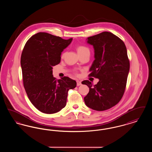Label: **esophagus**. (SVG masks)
Instances as JSON below:
<instances>
[{"label": "esophagus", "mask_w": 152, "mask_h": 152, "mask_svg": "<svg viewBox=\"0 0 152 152\" xmlns=\"http://www.w3.org/2000/svg\"><path fill=\"white\" fill-rule=\"evenodd\" d=\"M76 82H77V86H80L81 85V81L77 80Z\"/></svg>", "instance_id": "esophagus-1"}]
</instances>
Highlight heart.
I'll return each instance as SVG.
<instances>
[{
    "label": "heart",
    "mask_w": 152,
    "mask_h": 152,
    "mask_svg": "<svg viewBox=\"0 0 152 152\" xmlns=\"http://www.w3.org/2000/svg\"><path fill=\"white\" fill-rule=\"evenodd\" d=\"M76 50L78 53V54H81L85 52H89V49L88 47H87L85 45H78L76 47ZM65 55V53H63L61 55L62 58H64Z\"/></svg>",
    "instance_id": "obj_1"
}]
</instances>
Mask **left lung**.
I'll return each mask as SVG.
<instances>
[{"label": "left lung", "mask_w": 152, "mask_h": 152, "mask_svg": "<svg viewBox=\"0 0 152 152\" xmlns=\"http://www.w3.org/2000/svg\"><path fill=\"white\" fill-rule=\"evenodd\" d=\"M87 43L93 45L95 58L89 76L99 81L94 86L89 80L82 81L89 88L84 101L90 108L105 110L118 103L124 94L130 68L126 48L121 39L109 32L88 37Z\"/></svg>", "instance_id": "1"}]
</instances>
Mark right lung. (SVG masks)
<instances>
[{
	"mask_svg": "<svg viewBox=\"0 0 152 152\" xmlns=\"http://www.w3.org/2000/svg\"><path fill=\"white\" fill-rule=\"evenodd\" d=\"M72 40L39 32L24 47L20 59L23 86L31 103L44 113L64 108L68 91L76 87L75 80L66 76L56 80L52 75L53 66L60 63L61 52Z\"/></svg>",
	"mask_w": 152,
	"mask_h": 152,
	"instance_id": "1",
	"label": "right lung"
}]
</instances>
